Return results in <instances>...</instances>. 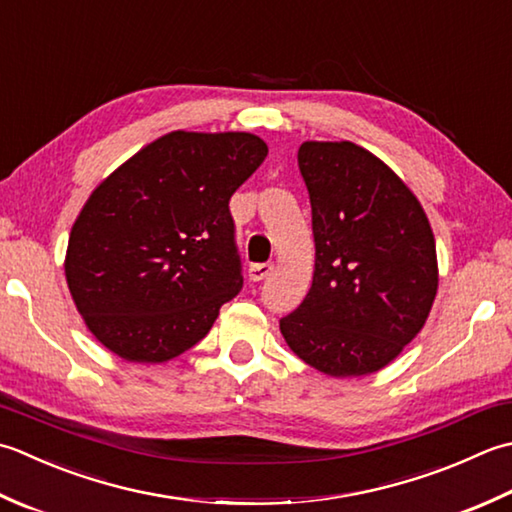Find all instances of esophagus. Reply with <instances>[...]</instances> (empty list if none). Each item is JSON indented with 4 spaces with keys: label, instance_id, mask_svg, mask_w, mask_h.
<instances>
[{
    "label": "esophagus",
    "instance_id": "34e87169",
    "mask_svg": "<svg viewBox=\"0 0 512 512\" xmlns=\"http://www.w3.org/2000/svg\"><path fill=\"white\" fill-rule=\"evenodd\" d=\"M273 264L266 262V264H250L248 268V277L253 279V282H262V279H266L270 273H273Z\"/></svg>",
    "mask_w": 512,
    "mask_h": 512
}]
</instances>
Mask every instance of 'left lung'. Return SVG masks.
Returning <instances> with one entry per match:
<instances>
[{"label":"left lung","mask_w":512,"mask_h":512,"mask_svg":"<svg viewBox=\"0 0 512 512\" xmlns=\"http://www.w3.org/2000/svg\"><path fill=\"white\" fill-rule=\"evenodd\" d=\"M299 170L313 208L315 270L279 330L328 377L382 370L433 308L439 270L419 199L382 159L353 142H304Z\"/></svg>","instance_id":"8db88e82"}]
</instances>
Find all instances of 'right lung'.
Returning a JSON list of instances; mask_svg holds the SVG:
<instances>
[{
    "instance_id": "right-lung-1",
    "label": "right lung",
    "mask_w": 512,
    "mask_h": 512,
    "mask_svg": "<svg viewBox=\"0 0 512 512\" xmlns=\"http://www.w3.org/2000/svg\"><path fill=\"white\" fill-rule=\"evenodd\" d=\"M266 155L253 133L173 130L90 193L64 273L99 344L162 364L208 335L244 284L228 202Z\"/></svg>"
}]
</instances>
